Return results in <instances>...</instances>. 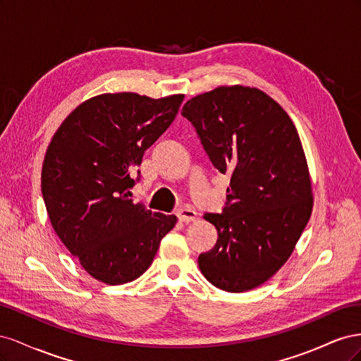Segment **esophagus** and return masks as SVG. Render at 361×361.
I'll use <instances>...</instances> for the list:
<instances>
[{"label":"esophagus","instance_id":"34e87169","mask_svg":"<svg viewBox=\"0 0 361 361\" xmlns=\"http://www.w3.org/2000/svg\"><path fill=\"white\" fill-rule=\"evenodd\" d=\"M176 215L179 218V221L190 223V221L194 220L195 215H197V214H195V211L192 209V207H180V209H178Z\"/></svg>","mask_w":361,"mask_h":361}]
</instances>
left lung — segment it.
Instances as JSON below:
<instances>
[{
  "mask_svg": "<svg viewBox=\"0 0 361 361\" xmlns=\"http://www.w3.org/2000/svg\"><path fill=\"white\" fill-rule=\"evenodd\" d=\"M182 116L212 166L231 178L221 214H204L218 239L199 256L200 271L223 290H250L289 259L312 214V182L297 128L267 93L243 85L195 96Z\"/></svg>",
  "mask_w": 361,
  "mask_h": 361,
  "instance_id": "left-lung-1",
  "label": "left lung"
}]
</instances>
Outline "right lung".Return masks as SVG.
<instances>
[{
  "label": "right lung",
  "instance_id": "add662e5",
  "mask_svg": "<svg viewBox=\"0 0 361 361\" xmlns=\"http://www.w3.org/2000/svg\"><path fill=\"white\" fill-rule=\"evenodd\" d=\"M183 94L152 99L106 93L85 101L54 134L42 167V195L54 231L96 280L122 285L154 260L174 215L129 199L133 170L176 117Z\"/></svg>",
  "mask_w": 361,
  "mask_h": 361
}]
</instances>
